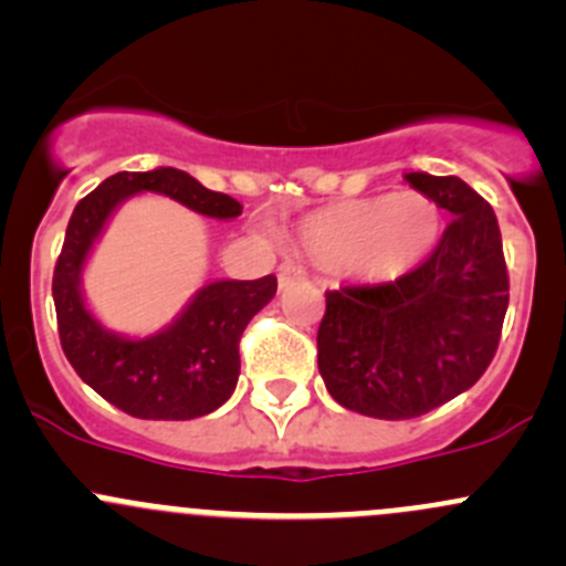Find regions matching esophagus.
<instances>
[{
  "label": "esophagus",
  "mask_w": 566,
  "mask_h": 566,
  "mask_svg": "<svg viewBox=\"0 0 566 566\" xmlns=\"http://www.w3.org/2000/svg\"><path fill=\"white\" fill-rule=\"evenodd\" d=\"M276 279H279V290H284V287H290L293 282H298V279H304V268L295 265V262H290V260H284L282 265H279Z\"/></svg>",
  "instance_id": "esophagus-1"
}]
</instances>
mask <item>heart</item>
<instances>
[{"label": "heart", "instance_id": "b5f03b06", "mask_svg": "<svg viewBox=\"0 0 566 566\" xmlns=\"http://www.w3.org/2000/svg\"><path fill=\"white\" fill-rule=\"evenodd\" d=\"M441 230V208L424 193H375L310 213L298 241L323 265L347 262L367 282H391L438 247Z\"/></svg>", "mask_w": 566, "mask_h": 566}]
</instances>
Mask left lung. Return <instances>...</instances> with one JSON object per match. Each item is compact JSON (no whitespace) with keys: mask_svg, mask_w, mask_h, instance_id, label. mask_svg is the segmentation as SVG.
<instances>
[{"mask_svg":"<svg viewBox=\"0 0 566 566\" xmlns=\"http://www.w3.org/2000/svg\"><path fill=\"white\" fill-rule=\"evenodd\" d=\"M405 180L452 216L405 276L325 293L317 367L331 397L373 419H416L468 391L499 350L510 273L493 208L460 177Z\"/></svg>","mask_w":566,"mask_h":566,"instance_id":"8db88e82","label":"left lung"}]
</instances>
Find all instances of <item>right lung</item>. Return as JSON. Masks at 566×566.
I'll return each instance as SVG.
<instances>
[{"label":"right lung","instance_id":"add662e5","mask_svg":"<svg viewBox=\"0 0 566 566\" xmlns=\"http://www.w3.org/2000/svg\"><path fill=\"white\" fill-rule=\"evenodd\" d=\"M145 191L164 193L210 219H238L243 210L238 199L210 191L172 167L106 177L73 210L54 268L51 293L60 342L78 378L114 408L136 419H197L213 413L235 391L238 342L249 319L276 295V276L205 284L167 328L142 339L104 328L84 301V262L114 210Z\"/></svg>","mask_w":566,"mask_h":566}]
</instances>
